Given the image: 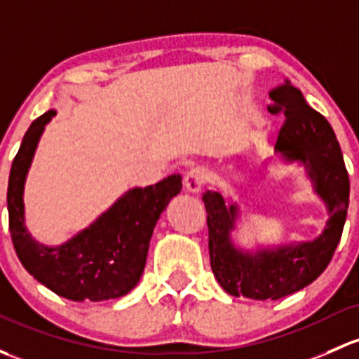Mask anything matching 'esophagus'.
Instances as JSON below:
<instances>
[{"label": "esophagus", "mask_w": 359, "mask_h": 359, "mask_svg": "<svg viewBox=\"0 0 359 359\" xmlns=\"http://www.w3.org/2000/svg\"><path fill=\"white\" fill-rule=\"evenodd\" d=\"M206 182V172L205 168H191L189 172L186 173V177H184V189L187 192H191V194H198L199 191H201V187L205 186Z\"/></svg>", "instance_id": "esophagus-1"}]
</instances>
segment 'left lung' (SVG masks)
Wrapping results in <instances>:
<instances>
[{
	"instance_id": "obj_1",
	"label": "left lung",
	"mask_w": 359,
	"mask_h": 359,
	"mask_svg": "<svg viewBox=\"0 0 359 359\" xmlns=\"http://www.w3.org/2000/svg\"><path fill=\"white\" fill-rule=\"evenodd\" d=\"M269 111H284L275 151L284 163L306 170L313 191L325 205L329 220L311 241L282 243L244 249L232 233L241 220V208L220 191L203 194L208 213L210 262L215 278L230 296L249 299H280L311 284L329 266L341 241L349 206V177L334 129L313 110L303 93L289 81L270 90Z\"/></svg>"
}]
</instances>
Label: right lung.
Instances as JSON below:
<instances>
[{"label":"right lung","mask_w":359,"mask_h":359,"mask_svg":"<svg viewBox=\"0 0 359 359\" xmlns=\"http://www.w3.org/2000/svg\"><path fill=\"white\" fill-rule=\"evenodd\" d=\"M56 110L30 123L11 163L8 179L10 233L24 269L48 289L70 301L116 299L141 280L149 241L170 199L182 189V177L168 175L154 186L134 187L58 246H46L25 225V180L44 127Z\"/></svg>","instance_id":"obj_1"}]
</instances>
